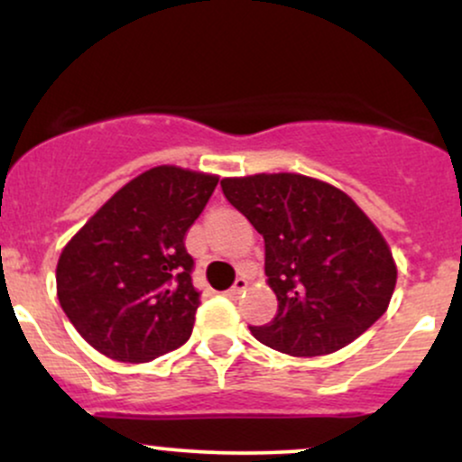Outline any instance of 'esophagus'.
<instances>
[{
	"label": "esophagus",
	"mask_w": 462,
	"mask_h": 462,
	"mask_svg": "<svg viewBox=\"0 0 462 462\" xmlns=\"http://www.w3.org/2000/svg\"><path fill=\"white\" fill-rule=\"evenodd\" d=\"M245 289H247V280L245 278H236L235 284L230 286V295H241Z\"/></svg>",
	"instance_id": "1"
}]
</instances>
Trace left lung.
I'll return each instance as SVG.
<instances>
[{"label": "left lung", "instance_id": "left-lung-1", "mask_svg": "<svg viewBox=\"0 0 462 462\" xmlns=\"http://www.w3.org/2000/svg\"><path fill=\"white\" fill-rule=\"evenodd\" d=\"M221 190L264 238L278 312L249 326L258 341L291 356H323L384 315L397 280L393 254L343 190L300 173L226 178Z\"/></svg>", "mask_w": 462, "mask_h": 462}]
</instances>
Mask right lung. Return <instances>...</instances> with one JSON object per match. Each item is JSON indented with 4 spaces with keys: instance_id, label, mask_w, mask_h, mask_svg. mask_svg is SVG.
<instances>
[{
    "instance_id": "add662e5",
    "label": "right lung",
    "mask_w": 462,
    "mask_h": 462,
    "mask_svg": "<svg viewBox=\"0 0 462 462\" xmlns=\"http://www.w3.org/2000/svg\"><path fill=\"white\" fill-rule=\"evenodd\" d=\"M217 176L153 167L84 224L56 267L58 301L104 356L147 363L193 332L199 291L184 235L208 204Z\"/></svg>"
}]
</instances>
